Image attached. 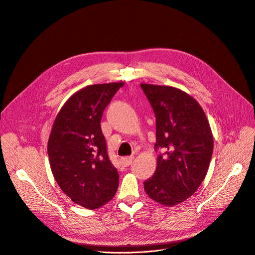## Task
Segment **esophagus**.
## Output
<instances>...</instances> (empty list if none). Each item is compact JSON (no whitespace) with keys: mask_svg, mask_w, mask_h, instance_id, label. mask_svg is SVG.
Listing matches in <instances>:
<instances>
[{"mask_svg":"<svg viewBox=\"0 0 255 255\" xmlns=\"http://www.w3.org/2000/svg\"><path fill=\"white\" fill-rule=\"evenodd\" d=\"M132 159H133V156H126V157L121 158V162L124 167H128L131 163Z\"/></svg>","mask_w":255,"mask_h":255,"instance_id":"esophagus-1","label":"esophagus"}]
</instances>
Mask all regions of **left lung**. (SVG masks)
<instances>
[{
	"mask_svg": "<svg viewBox=\"0 0 255 255\" xmlns=\"http://www.w3.org/2000/svg\"><path fill=\"white\" fill-rule=\"evenodd\" d=\"M141 88L155 114V150H162L144 189L172 207L191 197L205 179L213 153L211 128L200 104L180 89L143 83Z\"/></svg>",
	"mask_w": 255,
	"mask_h": 255,
	"instance_id": "1",
	"label": "left lung"
}]
</instances>
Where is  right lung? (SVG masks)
Returning a JSON list of instances; mask_svg holds the SVG:
<instances>
[{
    "label": "right lung",
    "mask_w": 255,
    "mask_h": 255,
    "mask_svg": "<svg viewBox=\"0 0 255 255\" xmlns=\"http://www.w3.org/2000/svg\"><path fill=\"white\" fill-rule=\"evenodd\" d=\"M124 82L94 84L75 93L58 112L48 140L55 181L74 202L86 209L108 203L118 188L101 128L103 112Z\"/></svg>",
    "instance_id": "add662e5"
}]
</instances>
